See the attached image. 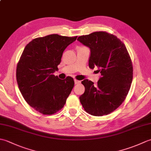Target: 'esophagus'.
Returning a JSON list of instances; mask_svg holds the SVG:
<instances>
[{
	"label": "esophagus",
	"instance_id": "obj_1",
	"mask_svg": "<svg viewBox=\"0 0 151 151\" xmlns=\"http://www.w3.org/2000/svg\"><path fill=\"white\" fill-rule=\"evenodd\" d=\"M79 83H81V81H79L76 79H75V84H79Z\"/></svg>",
	"mask_w": 151,
	"mask_h": 151
}]
</instances>
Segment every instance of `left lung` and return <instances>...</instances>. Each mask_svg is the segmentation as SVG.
Here are the masks:
<instances>
[{"instance_id":"8db88e82","label":"left lung","mask_w":151,"mask_h":151,"mask_svg":"<svg viewBox=\"0 0 151 151\" xmlns=\"http://www.w3.org/2000/svg\"><path fill=\"white\" fill-rule=\"evenodd\" d=\"M77 40L89 47V66L98 67L102 76L96 84L88 79L82 81L85 92L80 101L89 114L106 115L116 110L129 93L133 78L129 53L117 36L106 32H95Z\"/></svg>"}]
</instances>
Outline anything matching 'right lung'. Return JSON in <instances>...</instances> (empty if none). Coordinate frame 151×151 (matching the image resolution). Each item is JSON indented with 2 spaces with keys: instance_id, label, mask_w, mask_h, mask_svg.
<instances>
[{
  "instance_id": "right-lung-1",
  "label": "right lung",
  "mask_w": 151,
  "mask_h": 151,
  "mask_svg": "<svg viewBox=\"0 0 151 151\" xmlns=\"http://www.w3.org/2000/svg\"><path fill=\"white\" fill-rule=\"evenodd\" d=\"M76 38L58 34L35 38L21 54L16 69L19 90L27 103L41 114L52 115L62 110L72 91V77L61 80L53 73L64 50Z\"/></svg>"
}]
</instances>
